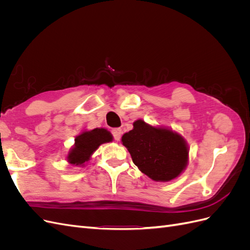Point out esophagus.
Returning <instances> with one entry per match:
<instances>
[{
	"label": "esophagus",
	"mask_w": 250,
	"mask_h": 250,
	"mask_svg": "<svg viewBox=\"0 0 250 250\" xmlns=\"http://www.w3.org/2000/svg\"><path fill=\"white\" fill-rule=\"evenodd\" d=\"M113 138H115L116 141H120L121 139V135H122V130H121V128H115V129L111 130Z\"/></svg>",
	"instance_id": "obj_1"
}]
</instances>
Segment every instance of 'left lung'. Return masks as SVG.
Segmentation results:
<instances>
[{"instance_id":"obj_1","label":"left lung","mask_w":250,"mask_h":250,"mask_svg":"<svg viewBox=\"0 0 250 250\" xmlns=\"http://www.w3.org/2000/svg\"><path fill=\"white\" fill-rule=\"evenodd\" d=\"M121 141L139 170L154 181H171L188 167L190 148L183 135L172 128L153 126L139 119Z\"/></svg>"}]
</instances>
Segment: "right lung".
Returning <instances> with one entry per match:
<instances>
[{"label":"right lung","instance_id":"1","mask_svg":"<svg viewBox=\"0 0 250 250\" xmlns=\"http://www.w3.org/2000/svg\"><path fill=\"white\" fill-rule=\"evenodd\" d=\"M112 140V134L106 128L83 130L75 138L74 145L66 155V162L77 167H84L102 144L110 143Z\"/></svg>","mask_w":250,"mask_h":250}]
</instances>
